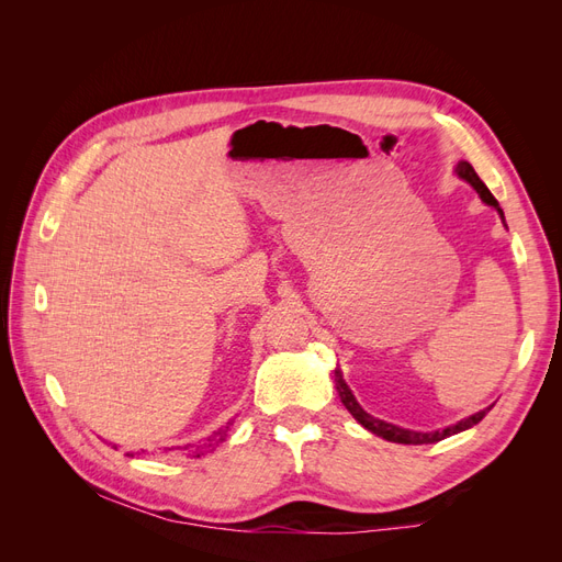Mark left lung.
Segmentation results:
<instances>
[{
  "label": "left lung",
  "instance_id": "1",
  "mask_svg": "<svg viewBox=\"0 0 562 562\" xmlns=\"http://www.w3.org/2000/svg\"><path fill=\"white\" fill-rule=\"evenodd\" d=\"M457 173H459V178H464L467 182H471L473 187H475V192L481 194V199L487 203V206H495L497 211H499V215L504 217V213H502V209H499V203H497V199L492 196V192L487 190V187L483 184V180L475 176V171H473V166L469 164V161H459L457 164ZM335 386H337V391H339V398H342V403H345V407L347 411L359 419L363 427L368 429V431H372L375 436H382L384 440H391V443H403V446H424V443H438V440H443V438H448V436H452V434H459V431H464V429H471L473 424H479L485 415H487V411H481V413H475V415H471V417H467V419H462L459 424H454V427H448V429H443V431H431V434H422V431H411V429H401V427H394V424H386V422H382V419H375L372 415H368L363 407L356 403V398H353V394L349 391V386H347V382L342 380V372L339 370H335Z\"/></svg>",
  "mask_w": 562,
  "mask_h": 562
}]
</instances>
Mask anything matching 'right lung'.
<instances>
[{
	"mask_svg": "<svg viewBox=\"0 0 562 562\" xmlns=\"http://www.w3.org/2000/svg\"><path fill=\"white\" fill-rule=\"evenodd\" d=\"M229 429V427H227ZM227 429H220L217 434H213L211 438H209V446L206 443H203V446H196L194 448V452H192V457H201L203 452H206V448H213V446H217V443H223V440H225V436H227ZM187 448H190V446H187ZM211 452V450H209Z\"/></svg>",
	"mask_w": 562,
	"mask_h": 562,
	"instance_id": "1",
	"label": "right lung"
}]
</instances>
